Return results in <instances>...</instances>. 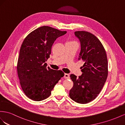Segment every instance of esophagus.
<instances>
[{
  "label": "esophagus",
  "instance_id": "34e87169",
  "mask_svg": "<svg viewBox=\"0 0 125 125\" xmlns=\"http://www.w3.org/2000/svg\"><path fill=\"white\" fill-rule=\"evenodd\" d=\"M64 78H66V79H67V78H69L70 77V75L69 74L65 73L64 76Z\"/></svg>",
  "mask_w": 125,
  "mask_h": 125
}]
</instances>
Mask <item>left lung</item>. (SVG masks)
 I'll list each match as a JSON object with an SVG mask.
<instances>
[{"mask_svg": "<svg viewBox=\"0 0 125 125\" xmlns=\"http://www.w3.org/2000/svg\"><path fill=\"white\" fill-rule=\"evenodd\" d=\"M75 35L81 43L78 60L85 62L82 66V74L77 77L71 74L73 86L69 96L73 101L86 104L97 97L108 76V61L105 50L99 39L87 31H78Z\"/></svg>", "mask_w": 125, "mask_h": 125, "instance_id": "1", "label": "left lung"}]
</instances>
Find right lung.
<instances>
[{"instance_id":"add662e5","label":"right lung","mask_w":125,"mask_h":125,"mask_svg":"<svg viewBox=\"0 0 125 125\" xmlns=\"http://www.w3.org/2000/svg\"><path fill=\"white\" fill-rule=\"evenodd\" d=\"M62 31L42 26L32 31L21 46L17 63L18 75L24 93L34 101L47 98L55 84L64 75L61 70H54L45 63L50 58L53 44Z\"/></svg>"}]
</instances>
